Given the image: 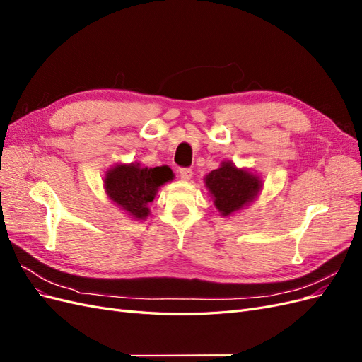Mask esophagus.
Wrapping results in <instances>:
<instances>
[{
    "mask_svg": "<svg viewBox=\"0 0 362 362\" xmlns=\"http://www.w3.org/2000/svg\"><path fill=\"white\" fill-rule=\"evenodd\" d=\"M192 175H193V172H192V169H189V168H182V169H180V177H181V180H182V181H189V180H192Z\"/></svg>",
    "mask_w": 362,
    "mask_h": 362,
    "instance_id": "1",
    "label": "esophagus"
}]
</instances>
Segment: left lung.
Masks as SVG:
<instances>
[{"instance_id": "left-lung-1", "label": "left lung", "mask_w": 362, "mask_h": 362, "mask_svg": "<svg viewBox=\"0 0 362 362\" xmlns=\"http://www.w3.org/2000/svg\"><path fill=\"white\" fill-rule=\"evenodd\" d=\"M205 185L217 211L226 217L254 201L262 187V181L250 170L235 168L233 161H222L221 168L206 175Z\"/></svg>"}]
</instances>
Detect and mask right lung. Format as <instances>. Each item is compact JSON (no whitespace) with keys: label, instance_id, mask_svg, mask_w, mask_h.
Segmentation results:
<instances>
[{"label":"right lung","instance_id":"obj_1","mask_svg":"<svg viewBox=\"0 0 362 362\" xmlns=\"http://www.w3.org/2000/svg\"><path fill=\"white\" fill-rule=\"evenodd\" d=\"M173 180L169 166L141 168L140 163L116 164L105 172L107 196L131 218L144 221L149 214V202L154 201L163 184Z\"/></svg>","mask_w":362,"mask_h":362}]
</instances>
